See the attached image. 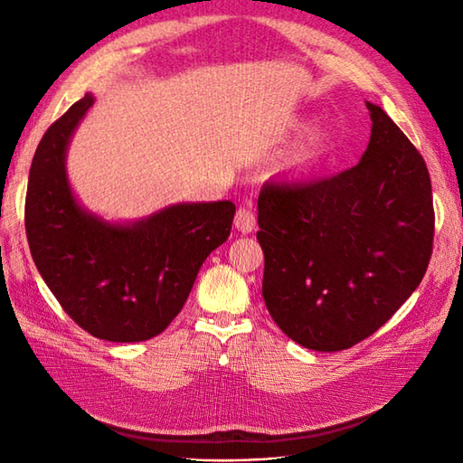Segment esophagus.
<instances>
[{
	"mask_svg": "<svg viewBox=\"0 0 463 463\" xmlns=\"http://www.w3.org/2000/svg\"><path fill=\"white\" fill-rule=\"evenodd\" d=\"M234 229L242 234H249L257 229V216H254L249 206H241L237 214H234Z\"/></svg>",
	"mask_w": 463,
	"mask_h": 463,
	"instance_id": "34e87169",
	"label": "esophagus"
}]
</instances>
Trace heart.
I'll return each mask as SVG.
<instances>
[{
  "mask_svg": "<svg viewBox=\"0 0 463 463\" xmlns=\"http://www.w3.org/2000/svg\"><path fill=\"white\" fill-rule=\"evenodd\" d=\"M310 125L308 119H300L297 123L298 129H307ZM330 143V133L326 129H318L317 133H312V137L308 139V143L302 146V149L292 156V159L287 163V171L290 173H300L302 169H307V166L317 159L318 155H322L326 151V146Z\"/></svg>",
  "mask_w": 463,
  "mask_h": 463,
  "instance_id": "1",
  "label": "heart"
}]
</instances>
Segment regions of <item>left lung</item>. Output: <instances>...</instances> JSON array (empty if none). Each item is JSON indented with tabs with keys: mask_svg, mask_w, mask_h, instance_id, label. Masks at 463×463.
Masks as SVG:
<instances>
[{
	"mask_svg": "<svg viewBox=\"0 0 463 463\" xmlns=\"http://www.w3.org/2000/svg\"><path fill=\"white\" fill-rule=\"evenodd\" d=\"M356 166L307 184H267L257 239L262 297L300 346L346 350L386 324L421 279L434 242L428 166L382 107Z\"/></svg>",
	"mask_w": 463,
	"mask_h": 463,
	"instance_id": "obj_1",
	"label": "left lung"
}]
</instances>
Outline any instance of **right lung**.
Masks as SVG:
<instances>
[{"label":"right lung","mask_w":463,"mask_h":463,"mask_svg":"<svg viewBox=\"0 0 463 463\" xmlns=\"http://www.w3.org/2000/svg\"><path fill=\"white\" fill-rule=\"evenodd\" d=\"M87 93L45 131L29 169L25 231L42 279L95 338L143 342L181 312L206 257L229 239L231 201L176 203L131 222L105 221L77 201L67 149Z\"/></svg>","instance_id":"right-lung-1"}]
</instances>
